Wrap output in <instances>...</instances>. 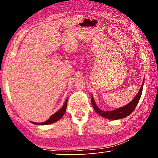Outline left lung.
I'll return each instance as SVG.
<instances>
[{"mask_svg":"<svg viewBox=\"0 0 158 158\" xmlns=\"http://www.w3.org/2000/svg\"><path fill=\"white\" fill-rule=\"evenodd\" d=\"M143 82H144V80L143 81L142 85H141L139 91L138 92L137 95L135 96V98H134L129 104H127V105L123 106V107L116 109V110H114V111H104L99 109L98 107V106L96 105L95 100H94V98H93V95H91V102H92V105H93V109H94L95 112H97V113L99 115H100L101 116L106 118L111 119V120L121 119V118H123L128 116L134 111V109H135L136 106H137V103L139 102V101L141 93H142Z\"/></svg>","mask_w":158,"mask_h":158,"instance_id":"1","label":"left lung"}]
</instances>
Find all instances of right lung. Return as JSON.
Listing matches in <instances>:
<instances>
[{
  "mask_svg": "<svg viewBox=\"0 0 158 158\" xmlns=\"http://www.w3.org/2000/svg\"><path fill=\"white\" fill-rule=\"evenodd\" d=\"M67 104H68V99H66V100L65 102V103H64L63 106H62V108L60 109L59 110H58L57 112H56L55 114L52 115L47 121H44L43 123H35V122H31V123L35 125H49V124H52V123H53L56 122L63 116V115L66 111Z\"/></svg>",
  "mask_w": 158,
  "mask_h": 158,
  "instance_id": "right-lung-1",
  "label": "right lung"
}]
</instances>
